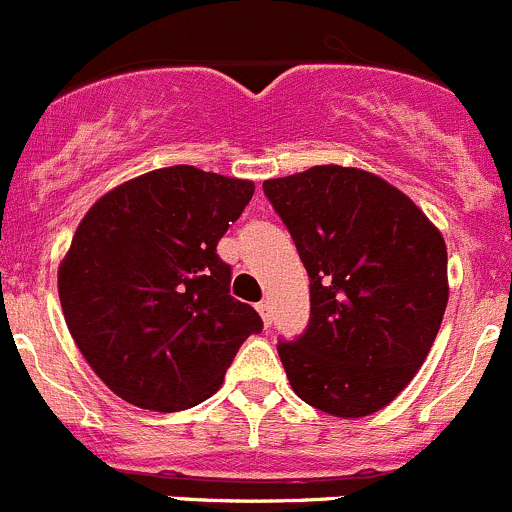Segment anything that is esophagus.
Segmentation results:
<instances>
[{"label": "esophagus", "mask_w": 512, "mask_h": 512, "mask_svg": "<svg viewBox=\"0 0 512 512\" xmlns=\"http://www.w3.org/2000/svg\"><path fill=\"white\" fill-rule=\"evenodd\" d=\"M258 313H261V318H263V326H271V318H273V311H271V301H261L258 303Z\"/></svg>", "instance_id": "obj_1"}]
</instances>
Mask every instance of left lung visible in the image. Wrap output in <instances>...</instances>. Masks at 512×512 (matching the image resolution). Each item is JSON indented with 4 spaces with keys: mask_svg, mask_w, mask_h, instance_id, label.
<instances>
[{
    "mask_svg": "<svg viewBox=\"0 0 512 512\" xmlns=\"http://www.w3.org/2000/svg\"><path fill=\"white\" fill-rule=\"evenodd\" d=\"M308 271L311 318L278 341L301 401L338 418L381 411L411 383L448 303L440 231L388 181L313 166L263 181Z\"/></svg>",
    "mask_w": 512,
    "mask_h": 512,
    "instance_id": "8db88e82",
    "label": "left lung"
}]
</instances>
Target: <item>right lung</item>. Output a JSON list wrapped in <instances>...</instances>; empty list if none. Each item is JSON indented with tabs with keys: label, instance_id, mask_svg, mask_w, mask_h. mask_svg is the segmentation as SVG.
I'll return each instance as SVG.
<instances>
[{
	"label": "right lung",
	"instance_id": "right-lung-1",
	"mask_svg": "<svg viewBox=\"0 0 512 512\" xmlns=\"http://www.w3.org/2000/svg\"><path fill=\"white\" fill-rule=\"evenodd\" d=\"M254 184L169 166L101 196L59 268L64 318L96 376L146 411L214 396L261 316L216 254Z\"/></svg>",
	"mask_w": 512,
	"mask_h": 512
}]
</instances>
